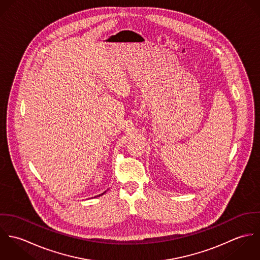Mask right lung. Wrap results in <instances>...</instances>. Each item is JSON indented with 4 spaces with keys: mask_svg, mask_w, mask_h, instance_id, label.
<instances>
[{
    "mask_svg": "<svg viewBox=\"0 0 260 260\" xmlns=\"http://www.w3.org/2000/svg\"><path fill=\"white\" fill-rule=\"evenodd\" d=\"M104 193H105V192H104ZM104 193H102V194H100V195H103V194H104ZM100 195H99V196H100Z\"/></svg>",
    "mask_w": 260,
    "mask_h": 260,
    "instance_id": "1",
    "label": "right lung"
}]
</instances>
